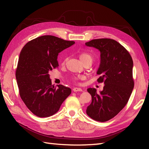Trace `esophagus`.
Here are the masks:
<instances>
[{
  "instance_id": "34e87169",
  "label": "esophagus",
  "mask_w": 149,
  "mask_h": 149,
  "mask_svg": "<svg viewBox=\"0 0 149 149\" xmlns=\"http://www.w3.org/2000/svg\"><path fill=\"white\" fill-rule=\"evenodd\" d=\"M73 91H75V92H77V91H83V90H82L80 88H73Z\"/></svg>"
}]
</instances>
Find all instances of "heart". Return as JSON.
Masks as SVG:
<instances>
[{
    "mask_svg": "<svg viewBox=\"0 0 149 149\" xmlns=\"http://www.w3.org/2000/svg\"><path fill=\"white\" fill-rule=\"evenodd\" d=\"M79 59H81V61H82V63H83V64H86V63H90L91 64V63H92L93 60V57L92 56V55L91 54L86 52H82L79 54ZM68 57H65V58L63 59V61H62V64L63 65H65L66 63L68 61ZM81 79V77L80 76H74L72 77V80L75 83H77L79 81V80Z\"/></svg>",
    "mask_w": 149,
    "mask_h": 149,
    "instance_id": "b5f03b06",
    "label": "heart"
}]
</instances>
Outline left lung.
Instances as JSON below:
<instances>
[{
    "label": "left lung",
    "instance_id": "8db88e82",
    "mask_svg": "<svg viewBox=\"0 0 149 149\" xmlns=\"http://www.w3.org/2000/svg\"><path fill=\"white\" fill-rule=\"evenodd\" d=\"M85 44L100 50L97 74L100 76L97 82L104 84L99 93L95 88L87 90L92 100L86 113L96 121L107 122L118 115L130 98L134 85L133 61L127 50L113 39H95Z\"/></svg>",
    "mask_w": 149,
    "mask_h": 149
}]
</instances>
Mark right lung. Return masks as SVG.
<instances>
[{"label":"right lung","instance_id":"obj_1","mask_svg":"<svg viewBox=\"0 0 149 149\" xmlns=\"http://www.w3.org/2000/svg\"><path fill=\"white\" fill-rule=\"evenodd\" d=\"M74 43V41L45 35L29 41L22 49L16 79L22 100L36 116L53 115L71 93L70 88L52 85L49 71L59 66L58 54Z\"/></svg>","mask_w":149,"mask_h":149}]
</instances>
